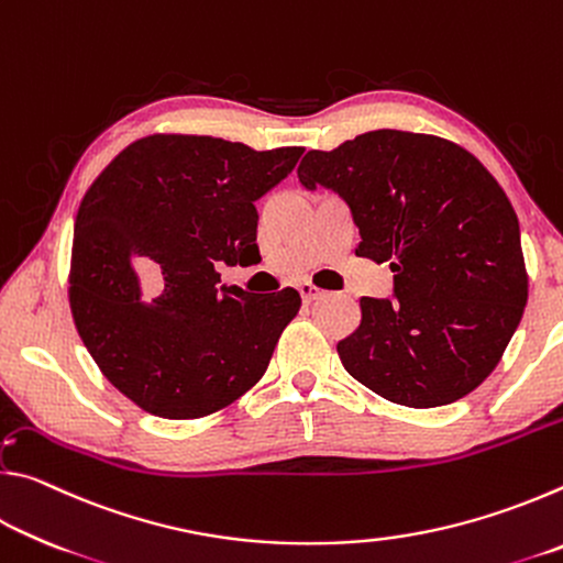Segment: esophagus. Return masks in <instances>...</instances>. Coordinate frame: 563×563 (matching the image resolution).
Here are the masks:
<instances>
[{
    "mask_svg": "<svg viewBox=\"0 0 563 563\" xmlns=\"http://www.w3.org/2000/svg\"><path fill=\"white\" fill-rule=\"evenodd\" d=\"M298 290H300V298H302V302H312V300H318L320 295H322V290H318L316 285H310V283H302Z\"/></svg>",
    "mask_w": 563,
    "mask_h": 563,
    "instance_id": "esophagus-1",
    "label": "esophagus"
}]
</instances>
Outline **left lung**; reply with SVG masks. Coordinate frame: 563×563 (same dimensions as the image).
<instances>
[{
	"mask_svg": "<svg viewBox=\"0 0 563 563\" xmlns=\"http://www.w3.org/2000/svg\"><path fill=\"white\" fill-rule=\"evenodd\" d=\"M302 188L350 208L360 258L389 263L393 298H360L338 342L347 373L389 402L442 407L499 365L527 308L517 213L470 151L427 133L367 131L308 151Z\"/></svg>",
	"mask_w": 563,
	"mask_h": 563,
	"instance_id": "1",
	"label": "left lung"
}]
</instances>
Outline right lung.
I'll return each mask as SVG.
<instances>
[{"label": "right lung", "instance_id": "obj_1", "mask_svg": "<svg viewBox=\"0 0 563 563\" xmlns=\"http://www.w3.org/2000/svg\"><path fill=\"white\" fill-rule=\"evenodd\" d=\"M300 156V146L146 136L87 190L74 223V322L101 373L141 409L211 415L268 369L298 290L245 292L216 268L261 261L255 201Z\"/></svg>", "mask_w": 563, "mask_h": 563}]
</instances>
